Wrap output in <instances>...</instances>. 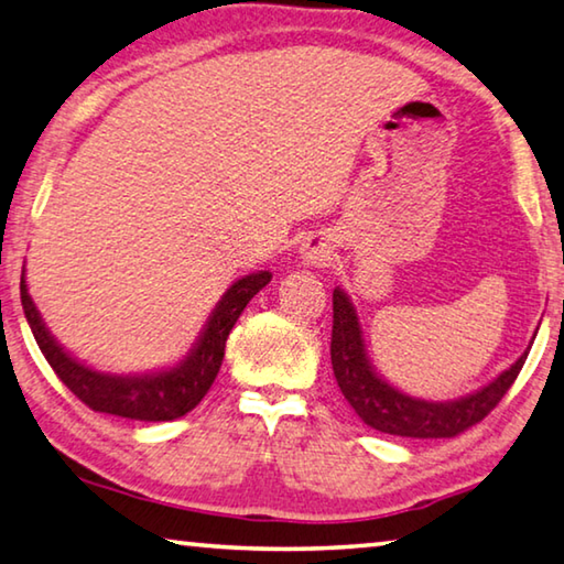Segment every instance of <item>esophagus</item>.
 I'll list each match as a JSON object with an SVG mask.
<instances>
[{"label":"esophagus","instance_id":"esophagus-1","mask_svg":"<svg viewBox=\"0 0 564 564\" xmlns=\"http://www.w3.org/2000/svg\"><path fill=\"white\" fill-rule=\"evenodd\" d=\"M303 261L311 265H324L330 261V246L324 243V238H308L306 243L301 246Z\"/></svg>","mask_w":564,"mask_h":564}]
</instances>
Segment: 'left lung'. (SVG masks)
<instances>
[{"label":"left lung","mask_w":564,"mask_h":564,"mask_svg":"<svg viewBox=\"0 0 564 564\" xmlns=\"http://www.w3.org/2000/svg\"><path fill=\"white\" fill-rule=\"evenodd\" d=\"M527 354L530 351H524L507 371L475 394L454 401L409 397L373 371L354 303L341 289L334 291V330H330L334 377L361 422L383 434L411 436V440H452L467 432L502 401L517 373L522 371Z\"/></svg>","instance_id":"left-lung-1"}]
</instances>
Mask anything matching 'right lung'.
Listing matches in <instances>:
<instances>
[{
	"label": "right lung",
	"instance_id": "1",
	"mask_svg": "<svg viewBox=\"0 0 564 564\" xmlns=\"http://www.w3.org/2000/svg\"><path fill=\"white\" fill-rule=\"evenodd\" d=\"M271 281V273L258 271L246 279H238L223 293L218 306L205 324L203 334L193 351L185 356L173 369L155 373H138V377H118V373H102L79 364L62 348L50 328L44 326L37 306L26 293L24 275L20 281L22 308L30 324L34 341H37L44 359L55 369L59 381L73 391V394L93 411L115 414L124 419H138V422H173L185 416L200 404L208 389L216 381L223 356H226V341L230 328L236 326L238 316L243 314L248 301L256 296L263 285Z\"/></svg>",
	"mask_w": 564,
	"mask_h": 564
}]
</instances>
